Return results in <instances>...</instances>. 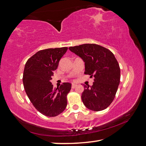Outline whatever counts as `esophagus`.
Listing matches in <instances>:
<instances>
[{
    "mask_svg": "<svg viewBox=\"0 0 146 146\" xmlns=\"http://www.w3.org/2000/svg\"><path fill=\"white\" fill-rule=\"evenodd\" d=\"M77 86L76 85V84H72V88H76V86Z\"/></svg>",
    "mask_w": 146,
    "mask_h": 146,
    "instance_id": "34e87169",
    "label": "esophagus"
}]
</instances>
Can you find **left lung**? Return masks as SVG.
<instances>
[{"label":"left lung","mask_w":146,"mask_h":146,"mask_svg":"<svg viewBox=\"0 0 146 146\" xmlns=\"http://www.w3.org/2000/svg\"><path fill=\"white\" fill-rule=\"evenodd\" d=\"M68 49L83 60L85 74L94 77L92 86H84L81 95L84 105L95 111L108 108L115 98L121 78L119 65L113 54L94 43L70 47Z\"/></svg>","instance_id":"8db88e82"}]
</instances>
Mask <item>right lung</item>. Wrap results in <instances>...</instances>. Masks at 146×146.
I'll use <instances>...</instances> for the list:
<instances>
[{
    "instance_id": "1",
    "label": "right lung",
    "mask_w": 146,
    "mask_h": 146,
    "mask_svg": "<svg viewBox=\"0 0 146 146\" xmlns=\"http://www.w3.org/2000/svg\"><path fill=\"white\" fill-rule=\"evenodd\" d=\"M67 49L61 47L39 50L25 65L23 84L25 92L35 108L47 117L58 115L67 105L66 96L71 83H63L60 88H54L50 81Z\"/></svg>"
}]
</instances>
